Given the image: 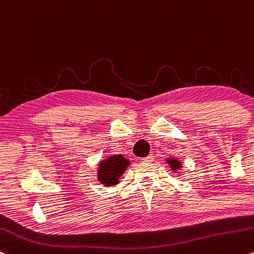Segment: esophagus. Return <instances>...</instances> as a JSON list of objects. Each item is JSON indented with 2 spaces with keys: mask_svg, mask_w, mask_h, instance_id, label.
<instances>
[{
  "mask_svg": "<svg viewBox=\"0 0 254 254\" xmlns=\"http://www.w3.org/2000/svg\"><path fill=\"white\" fill-rule=\"evenodd\" d=\"M153 159H154V157H153V155L150 154V155H148V157H146V158L142 159V160L146 161V163H150V161H153Z\"/></svg>",
  "mask_w": 254,
  "mask_h": 254,
  "instance_id": "34e87169",
  "label": "esophagus"
}]
</instances>
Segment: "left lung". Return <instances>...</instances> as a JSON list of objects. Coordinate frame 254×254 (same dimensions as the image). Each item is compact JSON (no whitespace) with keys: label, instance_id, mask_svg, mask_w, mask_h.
Returning <instances> with one entry per match:
<instances>
[{"label":"left lung","instance_id":"8db88e82","mask_svg":"<svg viewBox=\"0 0 254 254\" xmlns=\"http://www.w3.org/2000/svg\"><path fill=\"white\" fill-rule=\"evenodd\" d=\"M168 164L170 165V168L174 170V171H176V170L182 168V166H181L180 161H178L177 159H175V158H169L168 159Z\"/></svg>","mask_w":254,"mask_h":254}]
</instances>
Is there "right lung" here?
<instances>
[{"instance_id": "add662e5", "label": "right lung", "mask_w": 254, "mask_h": 254, "mask_svg": "<svg viewBox=\"0 0 254 254\" xmlns=\"http://www.w3.org/2000/svg\"><path fill=\"white\" fill-rule=\"evenodd\" d=\"M130 161L127 160L122 154L113 155L100 163L97 178L105 186H116L119 182V177L127 170Z\"/></svg>"}]
</instances>
